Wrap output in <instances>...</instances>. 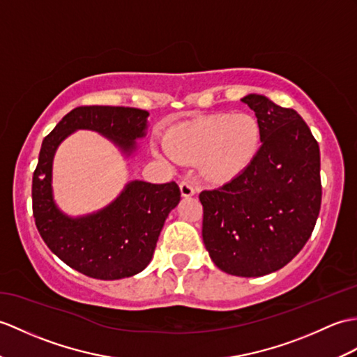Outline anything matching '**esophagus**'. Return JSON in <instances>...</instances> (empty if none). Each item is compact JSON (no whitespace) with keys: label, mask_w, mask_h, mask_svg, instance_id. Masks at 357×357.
I'll return each instance as SVG.
<instances>
[{"label":"esophagus","mask_w":357,"mask_h":357,"mask_svg":"<svg viewBox=\"0 0 357 357\" xmlns=\"http://www.w3.org/2000/svg\"><path fill=\"white\" fill-rule=\"evenodd\" d=\"M179 188H181V193L184 197H188V196H193L196 193V188L193 185V182L190 181H181L179 182Z\"/></svg>","instance_id":"34e87169"}]
</instances>
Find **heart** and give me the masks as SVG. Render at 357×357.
<instances>
[{"instance_id": "obj_1", "label": "heart", "mask_w": 357, "mask_h": 357, "mask_svg": "<svg viewBox=\"0 0 357 357\" xmlns=\"http://www.w3.org/2000/svg\"><path fill=\"white\" fill-rule=\"evenodd\" d=\"M164 143L173 160L201 162L210 179L228 181L255 160L261 144V128L250 114H216L172 129Z\"/></svg>"}]
</instances>
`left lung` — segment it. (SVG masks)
Wrapping results in <instances>:
<instances>
[{
    "mask_svg": "<svg viewBox=\"0 0 357 357\" xmlns=\"http://www.w3.org/2000/svg\"><path fill=\"white\" fill-rule=\"evenodd\" d=\"M242 102L260 123V151L234 179L199 195L202 238L223 272L261 277L286 266L312 236L322 196L319 146L291 107L259 94Z\"/></svg>",
    "mask_w": 357,
    "mask_h": 357,
    "instance_id": "1",
    "label": "left lung"
}]
</instances>
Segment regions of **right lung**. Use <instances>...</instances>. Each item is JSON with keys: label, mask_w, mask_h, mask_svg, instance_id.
<instances>
[{"label": "right lung", "mask_w": 357, "mask_h": 357, "mask_svg": "<svg viewBox=\"0 0 357 357\" xmlns=\"http://www.w3.org/2000/svg\"><path fill=\"white\" fill-rule=\"evenodd\" d=\"M149 112L124 106L74 107L44 138L33 173L31 199L36 228L45 245L70 268L97 280H119L143 271L169 213L181 199L175 181H132L106 208L71 219L54 205L52 162L57 146L76 129L96 130L132 153L144 135Z\"/></svg>", "instance_id": "1"}]
</instances>
